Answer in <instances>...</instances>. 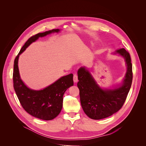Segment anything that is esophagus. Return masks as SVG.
<instances>
[{
    "label": "esophagus",
    "mask_w": 146,
    "mask_h": 146,
    "mask_svg": "<svg viewBox=\"0 0 146 146\" xmlns=\"http://www.w3.org/2000/svg\"><path fill=\"white\" fill-rule=\"evenodd\" d=\"M73 81L74 82L78 81V76L76 73L74 74V75H73Z\"/></svg>",
    "instance_id": "obj_1"
}]
</instances>
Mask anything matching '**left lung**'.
<instances>
[{
	"label": "left lung",
	"instance_id": "1",
	"mask_svg": "<svg viewBox=\"0 0 146 146\" xmlns=\"http://www.w3.org/2000/svg\"><path fill=\"white\" fill-rule=\"evenodd\" d=\"M116 52L123 56L127 66L123 84L118 88L103 90L84 68L78 71L77 87L81 105L86 115L92 119L105 118L117 113L123 105L130 90L133 78L130 54L125 48L118 50Z\"/></svg>",
	"mask_w": 146,
	"mask_h": 146
}]
</instances>
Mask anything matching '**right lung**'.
I'll return each instance as SVG.
<instances>
[{
	"label": "right lung",
	"instance_id": "1",
	"mask_svg": "<svg viewBox=\"0 0 146 146\" xmlns=\"http://www.w3.org/2000/svg\"><path fill=\"white\" fill-rule=\"evenodd\" d=\"M59 31L58 29H52L31 36L26 41L14 59L13 87L21 105L31 115L47 121L54 119L60 113L63 105L64 93L68 88L73 86V74H70L62 77L43 90L35 91L28 88L20 78L18 61L19 55L38 37Z\"/></svg>",
	"mask_w": 146,
	"mask_h": 146
}]
</instances>
